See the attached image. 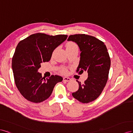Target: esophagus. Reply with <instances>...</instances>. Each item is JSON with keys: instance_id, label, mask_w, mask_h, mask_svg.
<instances>
[{"instance_id": "34e87169", "label": "esophagus", "mask_w": 133, "mask_h": 133, "mask_svg": "<svg viewBox=\"0 0 133 133\" xmlns=\"http://www.w3.org/2000/svg\"><path fill=\"white\" fill-rule=\"evenodd\" d=\"M63 81H66V82H69L71 80V79L69 77H64L63 78Z\"/></svg>"}]
</instances>
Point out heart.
<instances>
[{"label":"heart","mask_w":133,"mask_h":133,"mask_svg":"<svg viewBox=\"0 0 133 133\" xmlns=\"http://www.w3.org/2000/svg\"><path fill=\"white\" fill-rule=\"evenodd\" d=\"M66 50H78L77 45L72 42H69L66 44ZM61 72L62 73H66L67 71L66 69H62L61 70Z\"/></svg>","instance_id":"1"}]
</instances>
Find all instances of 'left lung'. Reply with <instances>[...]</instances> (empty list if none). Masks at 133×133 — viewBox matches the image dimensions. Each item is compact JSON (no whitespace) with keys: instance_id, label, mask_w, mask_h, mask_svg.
I'll list each match as a JSON object with an SVG mask.
<instances>
[{"instance_id":"left-lung-1","label":"left lung","mask_w":133,"mask_h":133,"mask_svg":"<svg viewBox=\"0 0 133 133\" xmlns=\"http://www.w3.org/2000/svg\"><path fill=\"white\" fill-rule=\"evenodd\" d=\"M67 41L76 43L81 52L77 72L88 73L82 84L76 80L79 89L72 95L79 102L88 103L99 96L107 82L111 64L107 48L103 42L84 34L71 35Z\"/></svg>"}]
</instances>
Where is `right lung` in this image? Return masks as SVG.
I'll use <instances>...</instances> for the list:
<instances>
[{
	"mask_svg": "<svg viewBox=\"0 0 133 133\" xmlns=\"http://www.w3.org/2000/svg\"><path fill=\"white\" fill-rule=\"evenodd\" d=\"M67 38V35L53 36L38 33L18 44L12 68L17 88L27 100L35 103L45 100L51 96L56 83L63 80L58 75L45 79L38 71L41 63L49 61L55 48Z\"/></svg>",
	"mask_w": 133,
	"mask_h": 133,
	"instance_id": "obj_1",
	"label": "right lung"
}]
</instances>
